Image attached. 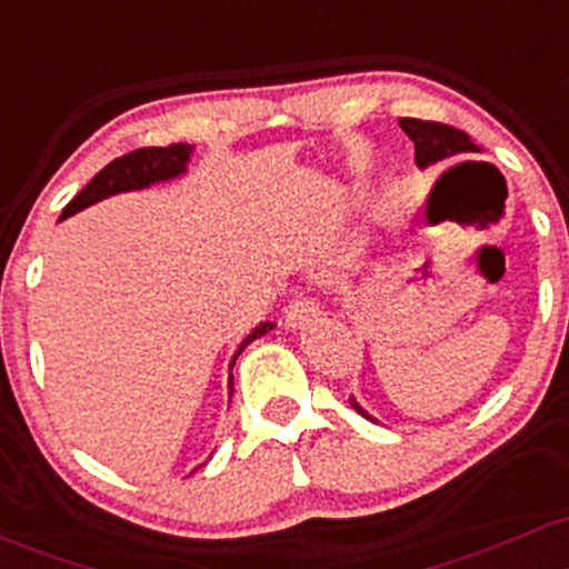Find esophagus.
Here are the masks:
<instances>
[{
	"label": "esophagus",
	"instance_id": "obj_1",
	"mask_svg": "<svg viewBox=\"0 0 569 569\" xmlns=\"http://www.w3.org/2000/svg\"><path fill=\"white\" fill-rule=\"evenodd\" d=\"M311 317H317V301H315V296H311L309 290H303V292H298V296L292 298L290 303H287L284 326L287 328H301V326H307Z\"/></svg>",
	"mask_w": 569,
	"mask_h": 569
}]
</instances>
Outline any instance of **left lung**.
<instances>
[{
  "instance_id": "1",
  "label": "left lung",
  "mask_w": 569,
  "mask_h": 569,
  "mask_svg": "<svg viewBox=\"0 0 569 569\" xmlns=\"http://www.w3.org/2000/svg\"><path fill=\"white\" fill-rule=\"evenodd\" d=\"M399 124L415 143V162H418V168H429L433 162L453 160V157L463 154H478L480 151L478 143H475L467 132L456 130V127L450 124H442V121L399 119ZM352 407H356L363 418L375 420L366 409H360L356 401H352Z\"/></svg>"
}]
</instances>
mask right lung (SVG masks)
<instances>
[{
  "mask_svg": "<svg viewBox=\"0 0 569 569\" xmlns=\"http://www.w3.org/2000/svg\"><path fill=\"white\" fill-rule=\"evenodd\" d=\"M189 154H192V146L189 143H170V146H149V149H138L124 157H116L111 164H106V168H102L100 173H97L94 179H91L89 184L64 206L62 219L72 217L76 211L87 209V206L97 203V200L108 198V194L127 192V189H143L154 184V181L173 179V176L184 173ZM271 328L273 322H260V326L241 341V347H238V352L233 356V363L254 339L266 336ZM233 363H230V369H233ZM230 388H233V377H230ZM230 393H233V390H230Z\"/></svg>",
  "mask_w": 569,
  "mask_h": 569,
  "instance_id": "obj_1",
  "label": "right lung"
}]
</instances>
